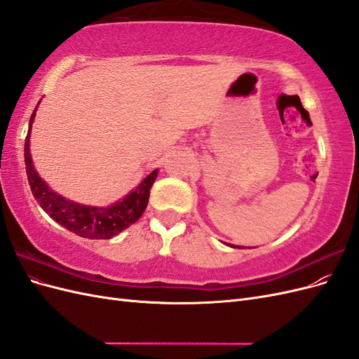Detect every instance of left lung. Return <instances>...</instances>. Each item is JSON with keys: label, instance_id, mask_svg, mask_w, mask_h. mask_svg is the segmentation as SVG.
I'll return each mask as SVG.
<instances>
[{"label": "left lung", "instance_id": "obj_1", "mask_svg": "<svg viewBox=\"0 0 359 359\" xmlns=\"http://www.w3.org/2000/svg\"><path fill=\"white\" fill-rule=\"evenodd\" d=\"M232 247H233V245H232Z\"/></svg>", "mask_w": 359, "mask_h": 359}]
</instances>
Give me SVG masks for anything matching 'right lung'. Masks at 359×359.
Instances as JSON below:
<instances>
[{
    "mask_svg": "<svg viewBox=\"0 0 359 359\" xmlns=\"http://www.w3.org/2000/svg\"><path fill=\"white\" fill-rule=\"evenodd\" d=\"M36 109L29 118V130L25 137V166L28 184L32 191V196L40 203L50 219L66 227L70 232L90 238V240H109V238L118 235L121 231L127 229L130 224L139 220V217L144 214L148 199L149 190L153 187L154 180L157 177V169L139 184L137 189L112 206L106 208H95V206H85L70 202L61 198L60 194L53 193L45 181H41L34 170L29 156V132L31 124L34 119Z\"/></svg>",
    "mask_w": 359,
    "mask_h": 359,
    "instance_id": "right-lung-1",
    "label": "right lung"
}]
</instances>
